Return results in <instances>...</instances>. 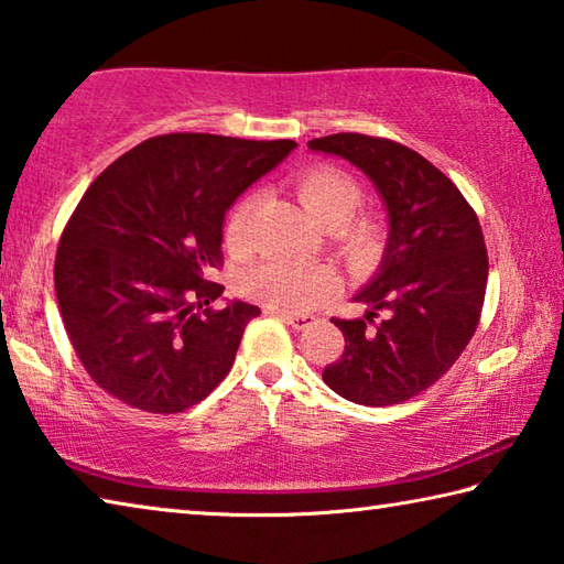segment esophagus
Wrapping results in <instances>:
<instances>
[{
  "label": "esophagus",
  "instance_id": "1",
  "mask_svg": "<svg viewBox=\"0 0 564 564\" xmlns=\"http://www.w3.org/2000/svg\"><path fill=\"white\" fill-rule=\"evenodd\" d=\"M272 314V317L282 319L284 324H290V327L294 329H307L310 324H314V317L312 314H292V312H280V310H267Z\"/></svg>",
  "mask_w": 564,
  "mask_h": 564
}]
</instances>
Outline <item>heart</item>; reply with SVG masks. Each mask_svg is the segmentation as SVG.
Here are the masks:
<instances>
[{
    "label": "heart",
    "mask_w": 564,
    "mask_h": 564,
    "mask_svg": "<svg viewBox=\"0 0 564 564\" xmlns=\"http://www.w3.org/2000/svg\"><path fill=\"white\" fill-rule=\"evenodd\" d=\"M297 195L314 220L324 227H339L357 213L361 205V187L351 175L337 167L317 165L304 171L297 177ZM252 200H245L232 207L225 223V245L235 254L247 250V220H250ZM349 245L354 250H367L373 242L371 225L359 223L347 230ZM334 288V276L329 270L317 264H302L294 260H267L245 272L240 290L257 302L272 310L300 312L319 302L324 294Z\"/></svg>",
    "instance_id": "obj_1"
}]
</instances>
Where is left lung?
Instances as JSON below:
<instances>
[{"label":"left lung","mask_w":564,"mask_h":564,"mask_svg":"<svg viewBox=\"0 0 564 564\" xmlns=\"http://www.w3.org/2000/svg\"><path fill=\"white\" fill-rule=\"evenodd\" d=\"M310 151L337 155L369 177L387 210V247L354 294L359 319H332L344 354L322 379L361 406H393L426 391L466 349L488 284V252L466 197L411 148L361 133L314 138ZM379 311L384 322L371 330Z\"/></svg>","instance_id":"8db88e82"}]
</instances>
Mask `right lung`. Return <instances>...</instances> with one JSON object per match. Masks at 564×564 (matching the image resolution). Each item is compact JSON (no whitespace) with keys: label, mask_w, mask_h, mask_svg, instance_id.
<instances>
[{"label":"right lung","mask_w":564,"mask_h":564,"mask_svg":"<svg viewBox=\"0 0 564 564\" xmlns=\"http://www.w3.org/2000/svg\"><path fill=\"white\" fill-rule=\"evenodd\" d=\"M297 143L213 133L148 138L88 185L56 250L64 327L98 387L151 413L203 401L260 307L207 304L223 284L225 213ZM206 310H202V304Z\"/></svg>","instance_id":"obj_1"}]
</instances>
